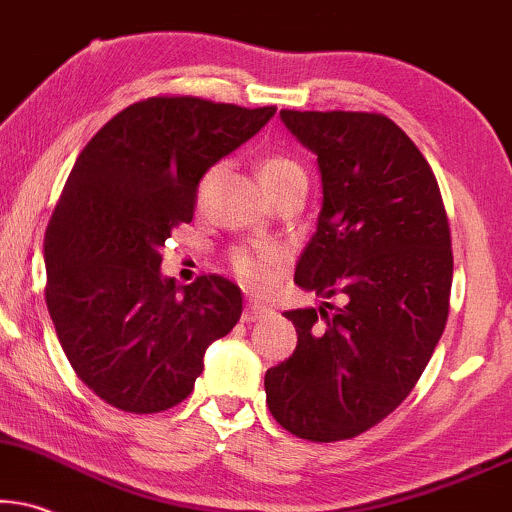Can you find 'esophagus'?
I'll use <instances>...</instances> for the list:
<instances>
[{
	"mask_svg": "<svg viewBox=\"0 0 512 512\" xmlns=\"http://www.w3.org/2000/svg\"><path fill=\"white\" fill-rule=\"evenodd\" d=\"M267 312H269V309L264 307V304L255 302V300H248V302H245V307H243V321L245 323L257 321V319H262V316Z\"/></svg>",
	"mask_w": 512,
	"mask_h": 512,
	"instance_id": "34e87169",
	"label": "esophagus"
}]
</instances>
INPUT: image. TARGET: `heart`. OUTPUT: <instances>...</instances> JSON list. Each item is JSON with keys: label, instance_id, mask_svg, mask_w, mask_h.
I'll list each match as a JSON object with an SVG mask.
<instances>
[{"label": "heart", "instance_id": "heart-1", "mask_svg": "<svg viewBox=\"0 0 512 512\" xmlns=\"http://www.w3.org/2000/svg\"><path fill=\"white\" fill-rule=\"evenodd\" d=\"M288 174H304L302 167L297 165L293 158H288V155L271 153V155H264V158L260 160L262 184L264 181L288 177ZM208 177L203 179V186H205V181H208ZM278 260H281V252H278L276 248H257V250L238 248L231 252L229 264H231V271H234L238 281L245 283L248 288L260 290V288L269 286L271 269H274V264Z\"/></svg>", "mask_w": 512, "mask_h": 512}]
</instances>
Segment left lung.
<instances>
[{"label":"left lung","mask_w":512,"mask_h":512,"mask_svg":"<svg viewBox=\"0 0 512 512\" xmlns=\"http://www.w3.org/2000/svg\"><path fill=\"white\" fill-rule=\"evenodd\" d=\"M281 120L316 153L323 186L295 283L340 307L286 312L297 347L269 368L264 390L290 435L340 442L409 397L442 338L454 276L449 219L428 160L385 115L281 111Z\"/></svg>","instance_id":"8db88e82"}]
</instances>
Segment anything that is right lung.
<instances>
[{"instance_id":"obj_1","label":"right lung","mask_w":512,"mask_h":512,"mask_svg":"<svg viewBox=\"0 0 512 512\" xmlns=\"http://www.w3.org/2000/svg\"><path fill=\"white\" fill-rule=\"evenodd\" d=\"M198 96H151L120 111L77 155L44 236L47 309L77 378L127 413L177 406L210 342L243 312L238 286H174L160 248L189 224L203 174L274 118Z\"/></svg>"}]
</instances>
